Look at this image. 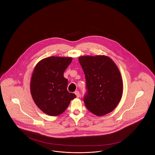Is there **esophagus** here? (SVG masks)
<instances>
[{"label": "esophagus", "instance_id": "obj_1", "mask_svg": "<svg viewBox=\"0 0 155 155\" xmlns=\"http://www.w3.org/2000/svg\"><path fill=\"white\" fill-rule=\"evenodd\" d=\"M75 94L76 95L77 97H80L81 96L80 93L79 92V91H77L75 92Z\"/></svg>", "mask_w": 155, "mask_h": 155}]
</instances>
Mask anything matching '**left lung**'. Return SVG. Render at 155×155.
<instances>
[{"label": "left lung", "instance_id": "8db88e82", "mask_svg": "<svg viewBox=\"0 0 155 155\" xmlns=\"http://www.w3.org/2000/svg\"><path fill=\"white\" fill-rule=\"evenodd\" d=\"M87 90L84 101L87 109L101 117L112 111L123 93V82L117 64L105 55L81 56L78 58Z\"/></svg>", "mask_w": 155, "mask_h": 155}]
</instances>
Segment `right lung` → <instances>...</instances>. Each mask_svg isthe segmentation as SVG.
<instances>
[{
    "label": "right lung",
    "mask_w": 155,
    "mask_h": 155,
    "mask_svg": "<svg viewBox=\"0 0 155 155\" xmlns=\"http://www.w3.org/2000/svg\"><path fill=\"white\" fill-rule=\"evenodd\" d=\"M73 59L50 56L37 63L31 81V93L35 104L50 116L61 115L76 97L68 90V81L63 73Z\"/></svg>",
    "instance_id": "right-lung-1"
}]
</instances>
